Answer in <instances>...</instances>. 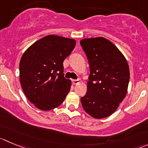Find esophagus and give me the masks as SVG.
Listing matches in <instances>:
<instances>
[{
  "instance_id": "1",
  "label": "esophagus",
  "mask_w": 148,
  "mask_h": 148,
  "mask_svg": "<svg viewBox=\"0 0 148 148\" xmlns=\"http://www.w3.org/2000/svg\"><path fill=\"white\" fill-rule=\"evenodd\" d=\"M79 83H81V80L77 79V80H73V85H76V84H78Z\"/></svg>"
}]
</instances>
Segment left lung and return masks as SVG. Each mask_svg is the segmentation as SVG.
Returning a JSON list of instances; mask_svg holds the SVG:
<instances>
[{"label": "left lung", "instance_id": "8db88e82", "mask_svg": "<svg viewBox=\"0 0 148 148\" xmlns=\"http://www.w3.org/2000/svg\"><path fill=\"white\" fill-rule=\"evenodd\" d=\"M80 43L90 68L87 92L81 98L82 106L94 119L108 117L126 95L129 64L120 50L105 38H85Z\"/></svg>", "mask_w": 148, "mask_h": 148}]
</instances>
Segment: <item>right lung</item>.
<instances>
[{
  "label": "right lung",
  "mask_w": 148,
  "mask_h": 148,
  "mask_svg": "<svg viewBox=\"0 0 148 148\" xmlns=\"http://www.w3.org/2000/svg\"><path fill=\"white\" fill-rule=\"evenodd\" d=\"M74 39L50 35L35 42L19 62L22 90L29 101L41 110L60 106L71 87L64 77L63 62L71 54Z\"/></svg>",
  "instance_id": "add662e5"
}]
</instances>
